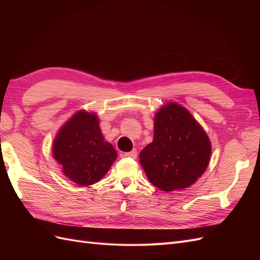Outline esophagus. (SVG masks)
<instances>
[{
  "label": "esophagus",
  "instance_id": "34e87169",
  "mask_svg": "<svg viewBox=\"0 0 260 260\" xmlns=\"http://www.w3.org/2000/svg\"><path fill=\"white\" fill-rule=\"evenodd\" d=\"M122 156H124V157H130V158H137V156H138V152H137V149H132L131 152H128V153H123L122 154Z\"/></svg>",
  "mask_w": 260,
  "mask_h": 260
}]
</instances>
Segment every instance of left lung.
<instances>
[{"mask_svg":"<svg viewBox=\"0 0 260 260\" xmlns=\"http://www.w3.org/2000/svg\"><path fill=\"white\" fill-rule=\"evenodd\" d=\"M211 143L202 125L175 102L162 105L154 117V139L140 153L149 182L172 192L194 184L208 167Z\"/></svg>","mask_w":260,"mask_h":260,"instance_id":"8db88e82","label":"left lung"}]
</instances>
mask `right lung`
<instances>
[{
  "label": "right lung",
  "mask_w": 260,
  "mask_h": 260,
  "mask_svg": "<svg viewBox=\"0 0 260 260\" xmlns=\"http://www.w3.org/2000/svg\"><path fill=\"white\" fill-rule=\"evenodd\" d=\"M52 153L64 176L82 186L99 182L117 158L116 149L101 131L98 115L84 109L59 128Z\"/></svg>",
  "instance_id": "obj_1"
}]
</instances>
